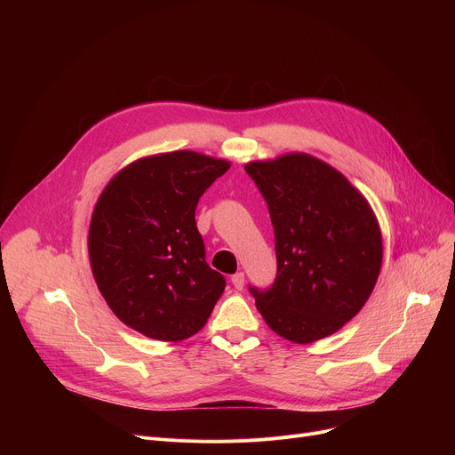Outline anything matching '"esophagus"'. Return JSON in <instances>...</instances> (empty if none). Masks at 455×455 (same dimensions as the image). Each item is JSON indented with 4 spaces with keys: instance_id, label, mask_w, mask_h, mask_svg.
<instances>
[{
    "instance_id": "34e87169",
    "label": "esophagus",
    "mask_w": 455,
    "mask_h": 455,
    "mask_svg": "<svg viewBox=\"0 0 455 455\" xmlns=\"http://www.w3.org/2000/svg\"><path fill=\"white\" fill-rule=\"evenodd\" d=\"M230 282H232V285H234L235 290H243V285H245V275H243V273H235V275L230 276Z\"/></svg>"
}]
</instances>
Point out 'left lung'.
<instances>
[{"mask_svg":"<svg viewBox=\"0 0 455 455\" xmlns=\"http://www.w3.org/2000/svg\"><path fill=\"white\" fill-rule=\"evenodd\" d=\"M245 172L264 196L275 228L276 280L251 288L280 338L307 345L331 336L369 300L384 258L376 213L336 167L288 153Z\"/></svg>","mask_w":455,"mask_h":455,"instance_id":"obj_1","label":"left lung"}]
</instances>
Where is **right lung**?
Segmentation results:
<instances>
[{"label": "right lung", "instance_id": "right-lung-1", "mask_svg": "<svg viewBox=\"0 0 455 455\" xmlns=\"http://www.w3.org/2000/svg\"><path fill=\"white\" fill-rule=\"evenodd\" d=\"M230 162L196 151L138 158L119 170L95 203L88 256L114 315L158 341L197 333L223 295L196 223L206 188Z\"/></svg>", "mask_w": 455, "mask_h": 455}]
</instances>
